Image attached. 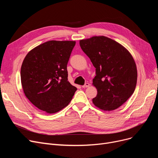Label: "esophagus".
Masks as SVG:
<instances>
[{
  "label": "esophagus",
  "instance_id": "1",
  "mask_svg": "<svg viewBox=\"0 0 158 158\" xmlns=\"http://www.w3.org/2000/svg\"><path fill=\"white\" fill-rule=\"evenodd\" d=\"M89 86H90V84H89V83H88V82H86V83H85L83 86H82V88H85L89 87Z\"/></svg>",
  "mask_w": 158,
  "mask_h": 158
}]
</instances>
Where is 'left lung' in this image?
<instances>
[{
    "mask_svg": "<svg viewBox=\"0 0 158 158\" xmlns=\"http://www.w3.org/2000/svg\"><path fill=\"white\" fill-rule=\"evenodd\" d=\"M79 44L96 69L93 85L97 95L93 103L104 111L118 108L134 93L136 86L133 57L121 44L104 36L81 40Z\"/></svg>",
    "mask_w": 158,
    "mask_h": 158,
    "instance_id": "obj_1",
    "label": "left lung"
}]
</instances>
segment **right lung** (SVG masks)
Listing matches in <instances>:
<instances>
[{
	"label": "right lung",
	"instance_id": "1",
	"mask_svg": "<svg viewBox=\"0 0 158 158\" xmlns=\"http://www.w3.org/2000/svg\"><path fill=\"white\" fill-rule=\"evenodd\" d=\"M75 45V41H48L24 58L20 70L22 88L39 110L55 113L71 101L77 88L69 82L66 67Z\"/></svg>",
	"mask_w": 158,
	"mask_h": 158
}]
</instances>
